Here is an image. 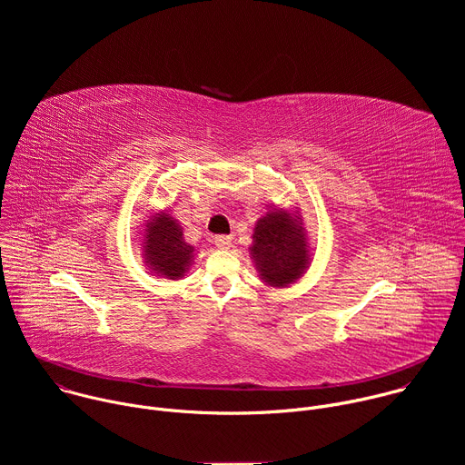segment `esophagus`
I'll use <instances>...</instances> for the list:
<instances>
[{
    "label": "esophagus",
    "mask_w": 465,
    "mask_h": 465,
    "mask_svg": "<svg viewBox=\"0 0 465 465\" xmlns=\"http://www.w3.org/2000/svg\"><path fill=\"white\" fill-rule=\"evenodd\" d=\"M213 242L219 246V248H230L232 246V237L230 235H217L213 239Z\"/></svg>",
    "instance_id": "1"
}]
</instances>
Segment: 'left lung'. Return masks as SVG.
Listing matches in <instances>:
<instances>
[{
  "label": "left lung",
  "mask_w": 465,
  "mask_h": 465,
  "mask_svg": "<svg viewBox=\"0 0 465 465\" xmlns=\"http://www.w3.org/2000/svg\"><path fill=\"white\" fill-rule=\"evenodd\" d=\"M250 252L262 280L272 287L296 282L309 261L305 233L285 212H271L257 221Z\"/></svg>",
  "instance_id": "8db88e82"
}]
</instances>
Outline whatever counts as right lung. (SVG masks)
I'll return each mask as SVG.
<instances>
[{
  "label": "right lung",
  "instance_id": "right-lung-1",
  "mask_svg": "<svg viewBox=\"0 0 465 465\" xmlns=\"http://www.w3.org/2000/svg\"><path fill=\"white\" fill-rule=\"evenodd\" d=\"M145 237L143 250L153 271L169 280L183 276L194 248L182 239L180 226L169 215H162L149 226Z\"/></svg>",
  "mask_w": 465,
  "mask_h": 465
}]
</instances>
